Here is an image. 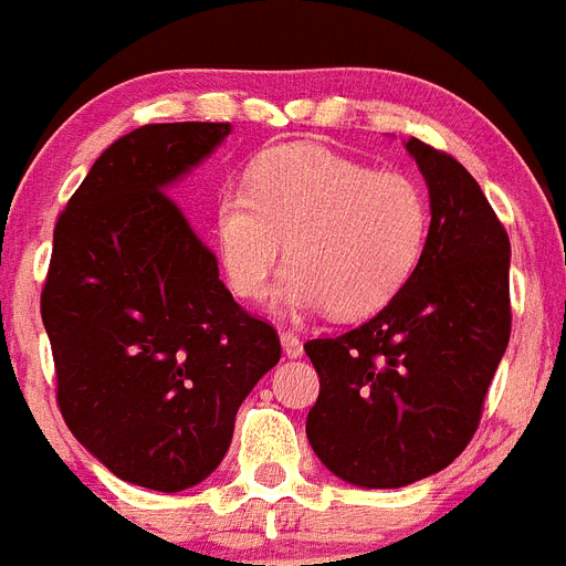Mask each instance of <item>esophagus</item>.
<instances>
[{
	"label": "esophagus",
	"instance_id": "34e87169",
	"mask_svg": "<svg viewBox=\"0 0 566 566\" xmlns=\"http://www.w3.org/2000/svg\"><path fill=\"white\" fill-rule=\"evenodd\" d=\"M282 348H284V354L291 356V359H296V356H302V339H298L296 334H293V331H282Z\"/></svg>",
	"mask_w": 566,
	"mask_h": 566
}]
</instances>
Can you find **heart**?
Masks as SVG:
<instances>
[{
  "mask_svg": "<svg viewBox=\"0 0 566 566\" xmlns=\"http://www.w3.org/2000/svg\"><path fill=\"white\" fill-rule=\"evenodd\" d=\"M212 239L235 296H268L284 241V305L363 319L415 275L429 203L408 175L377 172L327 146L287 144L259 155L244 192L218 195Z\"/></svg>",
  "mask_w": 566,
  "mask_h": 566,
  "instance_id": "heart-1",
  "label": "heart"
}]
</instances>
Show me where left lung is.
Here are the masks:
<instances>
[{
  "mask_svg": "<svg viewBox=\"0 0 566 566\" xmlns=\"http://www.w3.org/2000/svg\"><path fill=\"white\" fill-rule=\"evenodd\" d=\"M406 149L431 203L415 275L359 327L305 342L319 374L307 440L365 489L422 481L467 449L512 331L510 235L486 195L452 155Z\"/></svg>",
  "mask_w": 566,
  "mask_h": 566,
  "instance_id": "obj_1",
  "label": "left lung"
}]
</instances>
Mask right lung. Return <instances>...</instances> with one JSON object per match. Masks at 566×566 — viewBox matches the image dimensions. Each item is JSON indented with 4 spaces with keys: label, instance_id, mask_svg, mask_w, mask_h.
<instances>
[{
    "label": "right lung",
    "instance_id": "obj_1",
    "mask_svg": "<svg viewBox=\"0 0 566 566\" xmlns=\"http://www.w3.org/2000/svg\"><path fill=\"white\" fill-rule=\"evenodd\" d=\"M227 135L149 123L114 140L56 218L42 287L65 426L120 481L158 492L216 472L235 411L282 356L166 192Z\"/></svg>",
    "mask_w": 566,
    "mask_h": 566
}]
</instances>
